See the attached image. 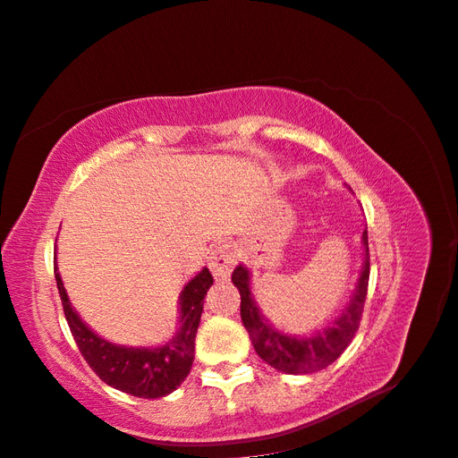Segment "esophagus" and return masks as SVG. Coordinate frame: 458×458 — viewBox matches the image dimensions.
<instances>
[{
    "mask_svg": "<svg viewBox=\"0 0 458 458\" xmlns=\"http://www.w3.org/2000/svg\"><path fill=\"white\" fill-rule=\"evenodd\" d=\"M233 263H236V255H233L232 245L228 242H218L213 247L211 257H208V268H211L213 276L216 280H228Z\"/></svg>",
    "mask_w": 458,
    "mask_h": 458,
    "instance_id": "34e87169",
    "label": "esophagus"
}]
</instances>
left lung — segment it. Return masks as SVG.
Instances as JSON below:
<instances>
[{"label": "left lung", "mask_w": 458, "mask_h": 458, "mask_svg": "<svg viewBox=\"0 0 458 458\" xmlns=\"http://www.w3.org/2000/svg\"><path fill=\"white\" fill-rule=\"evenodd\" d=\"M364 245V260L360 268V276L355 285V293L349 299V305L344 309L342 315L335 318L332 326L318 330L309 337H299L284 334L260 315V309L251 293V276L250 270L243 265L236 267L232 272V282L240 290L242 297V322L245 330L250 332L251 344L257 355L263 359L272 369L285 374H310L332 364L355 337L364 301L369 292V276H370V255H369V233L362 232Z\"/></svg>", "instance_id": "obj_1"}]
</instances>
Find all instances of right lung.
Listing matches in <instances>:
<instances>
[{"label": "right lung", "mask_w": 458, "mask_h": 458, "mask_svg": "<svg viewBox=\"0 0 458 458\" xmlns=\"http://www.w3.org/2000/svg\"><path fill=\"white\" fill-rule=\"evenodd\" d=\"M55 282L74 342L89 369L107 386L134 397L157 399L173 394L186 380L193 362L195 334L199 328L203 299L208 287L213 285L208 268L195 274L180 293V330L176 335L171 342L153 349L116 345L91 332L89 326L84 324L72 309L57 265Z\"/></svg>", "instance_id": "add662e5"}]
</instances>
